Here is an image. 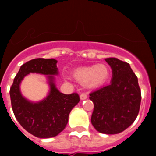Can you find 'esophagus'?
Instances as JSON below:
<instances>
[{
  "label": "esophagus",
  "mask_w": 156,
  "mask_h": 156,
  "mask_svg": "<svg viewBox=\"0 0 156 156\" xmlns=\"http://www.w3.org/2000/svg\"><path fill=\"white\" fill-rule=\"evenodd\" d=\"M87 93H82V94H81L80 95V99H81V100H86V99H87Z\"/></svg>",
  "instance_id": "obj_1"
}]
</instances>
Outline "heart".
I'll return each mask as SVG.
<instances>
[{
	"mask_svg": "<svg viewBox=\"0 0 156 156\" xmlns=\"http://www.w3.org/2000/svg\"><path fill=\"white\" fill-rule=\"evenodd\" d=\"M110 70L104 64L82 67L73 71V77L78 83L87 84L89 87H97L103 85L108 78Z\"/></svg>",
	"mask_w": 156,
	"mask_h": 156,
	"instance_id": "b5f03b06",
	"label": "heart"
}]
</instances>
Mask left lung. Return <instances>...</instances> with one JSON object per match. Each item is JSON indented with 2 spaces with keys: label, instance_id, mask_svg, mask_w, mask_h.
<instances>
[{
  "label": "left lung",
  "instance_id": "8db88e82",
  "mask_svg": "<svg viewBox=\"0 0 156 156\" xmlns=\"http://www.w3.org/2000/svg\"><path fill=\"white\" fill-rule=\"evenodd\" d=\"M105 61L111 66L112 78L109 85L90 94L94 103L91 124L100 133L116 134L130 126L138 116L141 90L129 64L114 57Z\"/></svg>",
  "mask_w": 156,
  "mask_h": 156
}]
</instances>
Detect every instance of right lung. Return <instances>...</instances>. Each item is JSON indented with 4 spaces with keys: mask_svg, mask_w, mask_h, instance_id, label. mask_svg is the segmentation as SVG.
<instances>
[{
    "mask_svg": "<svg viewBox=\"0 0 156 156\" xmlns=\"http://www.w3.org/2000/svg\"><path fill=\"white\" fill-rule=\"evenodd\" d=\"M55 59L36 58L20 67L11 86V105L14 116L21 126L32 135L40 138L58 135L68 123L71 110L79 102L77 93L65 95L60 92L54 83V75L58 74ZM30 73L48 75L50 90L47 98L40 102H30L21 95L20 83Z\"/></svg>",
    "mask_w": 156,
    "mask_h": 156,
    "instance_id": "right-lung-1",
    "label": "right lung"
}]
</instances>
